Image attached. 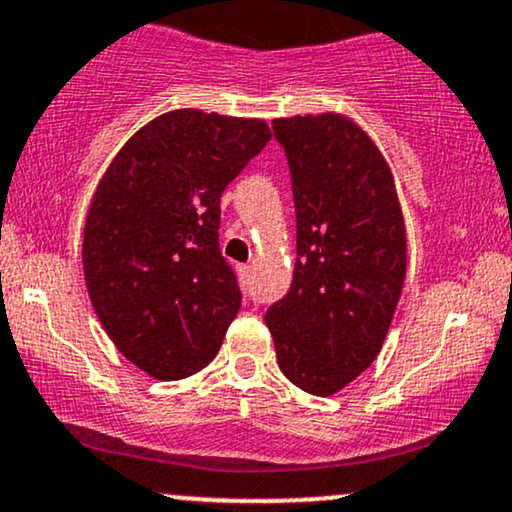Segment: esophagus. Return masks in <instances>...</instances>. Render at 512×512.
I'll list each match as a JSON object with an SVG mask.
<instances>
[{
	"instance_id": "obj_1",
	"label": "esophagus",
	"mask_w": 512,
	"mask_h": 512,
	"mask_svg": "<svg viewBox=\"0 0 512 512\" xmlns=\"http://www.w3.org/2000/svg\"><path fill=\"white\" fill-rule=\"evenodd\" d=\"M238 272H240V276H250L252 267H250V264H240V267H238Z\"/></svg>"
}]
</instances>
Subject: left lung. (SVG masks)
<instances>
[{
    "label": "left lung",
    "mask_w": 512,
    "mask_h": 512,
    "mask_svg": "<svg viewBox=\"0 0 512 512\" xmlns=\"http://www.w3.org/2000/svg\"><path fill=\"white\" fill-rule=\"evenodd\" d=\"M296 207L291 289L264 315L276 363L310 395H334L380 354L404 274L407 233L378 146L342 115L274 120Z\"/></svg>",
    "instance_id": "1"
}]
</instances>
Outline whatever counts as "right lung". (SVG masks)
Here are the masks:
<instances>
[{
  "mask_svg": "<svg viewBox=\"0 0 512 512\" xmlns=\"http://www.w3.org/2000/svg\"><path fill=\"white\" fill-rule=\"evenodd\" d=\"M269 139L262 120L173 110L122 146L93 195L88 296L117 349L158 380L207 366L238 315L243 293L219 248L221 195Z\"/></svg>",
  "mask_w": 512,
  "mask_h": 512,
  "instance_id": "add662e5",
  "label": "right lung"
}]
</instances>
